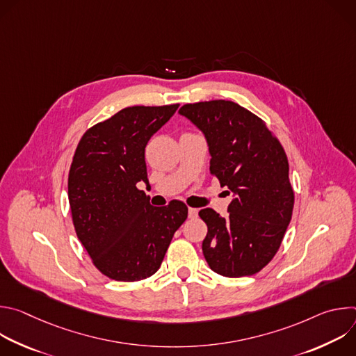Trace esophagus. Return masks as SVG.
I'll return each mask as SVG.
<instances>
[{
    "label": "esophagus",
    "mask_w": 356,
    "mask_h": 356,
    "mask_svg": "<svg viewBox=\"0 0 356 356\" xmlns=\"http://www.w3.org/2000/svg\"><path fill=\"white\" fill-rule=\"evenodd\" d=\"M198 216L197 209H188V218H195Z\"/></svg>",
    "instance_id": "esophagus-1"
}]
</instances>
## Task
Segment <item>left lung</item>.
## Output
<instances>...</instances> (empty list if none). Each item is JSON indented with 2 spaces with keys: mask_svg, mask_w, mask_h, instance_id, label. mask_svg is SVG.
Returning a JSON list of instances; mask_svg holds the SVG:
<instances>
[{
  "mask_svg": "<svg viewBox=\"0 0 356 356\" xmlns=\"http://www.w3.org/2000/svg\"><path fill=\"white\" fill-rule=\"evenodd\" d=\"M179 114L204 135L210 172L232 193L227 217L211 209L198 213L209 228L204 258L225 277L255 275L276 255L291 220L284 149L259 117L232 101L186 104Z\"/></svg>",
  "mask_w": 356,
  "mask_h": 356,
  "instance_id": "left-lung-1",
  "label": "left lung"
}]
</instances>
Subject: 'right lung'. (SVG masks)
I'll list each match as a JSON object with an SVG mask.
<instances>
[{
  "instance_id": "right-lung-1",
  "label": "right lung",
  "mask_w": 356,
  "mask_h": 356,
  "mask_svg": "<svg viewBox=\"0 0 356 356\" xmlns=\"http://www.w3.org/2000/svg\"><path fill=\"white\" fill-rule=\"evenodd\" d=\"M179 104L128 107L90 128L80 139L69 173V204L81 245L95 268L118 282H138L162 265L184 202L150 206L138 183L149 184L145 147Z\"/></svg>"
}]
</instances>
